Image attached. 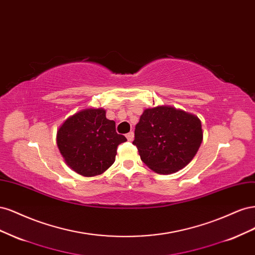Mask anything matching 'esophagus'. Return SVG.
<instances>
[{"instance_id": "34e87169", "label": "esophagus", "mask_w": 255, "mask_h": 255, "mask_svg": "<svg viewBox=\"0 0 255 255\" xmlns=\"http://www.w3.org/2000/svg\"><path fill=\"white\" fill-rule=\"evenodd\" d=\"M127 138H128V141H132V140L134 139V133H133V132L128 133V134H127Z\"/></svg>"}]
</instances>
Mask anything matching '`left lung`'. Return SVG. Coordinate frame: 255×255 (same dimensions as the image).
Returning a JSON list of instances; mask_svg holds the SVG:
<instances>
[{
    "instance_id": "8db88e82",
    "label": "left lung",
    "mask_w": 255,
    "mask_h": 255,
    "mask_svg": "<svg viewBox=\"0 0 255 255\" xmlns=\"http://www.w3.org/2000/svg\"><path fill=\"white\" fill-rule=\"evenodd\" d=\"M203 139L201 121L171 106L148 109L135 127V144L153 171L171 174L195 157Z\"/></svg>"
}]
</instances>
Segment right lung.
I'll use <instances>...</instances> for the list:
<instances>
[{"label":"right lung","instance_id":"obj_1","mask_svg":"<svg viewBox=\"0 0 255 255\" xmlns=\"http://www.w3.org/2000/svg\"><path fill=\"white\" fill-rule=\"evenodd\" d=\"M103 109H87L69 117L57 130V146L67 165L83 176L106 171L115 161L117 146L127 138Z\"/></svg>","mask_w":255,"mask_h":255}]
</instances>
